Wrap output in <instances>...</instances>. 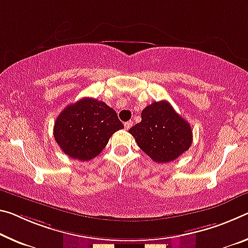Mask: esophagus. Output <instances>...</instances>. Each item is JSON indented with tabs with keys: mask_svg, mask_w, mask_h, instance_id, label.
Returning a JSON list of instances; mask_svg holds the SVG:
<instances>
[{
	"mask_svg": "<svg viewBox=\"0 0 248 248\" xmlns=\"http://www.w3.org/2000/svg\"><path fill=\"white\" fill-rule=\"evenodd\" d=\"M132 124H133L132 121H127V123L124 124V129H125V130H129V129L132 127Z\"/></svg>",
	"mask_w": 248,
	"mask_h": 248,
	"instance_id": "1",
	"label": "esophagus"
}]
</instances>
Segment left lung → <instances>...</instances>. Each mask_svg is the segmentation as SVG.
I'll return each mask as SVG.
<instances>
[{"instance_id":"1","label":"left lung","mask_w":248,"mask_h":248,"mask_svg":"<svg viewBox=\"0 0 248 248\" xmlns=\"http://www.w3.org/2000/svg\"><path fill=\"white\" fill-rule=\"evenodd\" d=\"M140 149L158 163L173 161L190 149L191 125L167 100L155 101L141 112V123L130 128Z\"/></svg>"}]
</instances>
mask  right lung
<instances>
[{
	"label": "right lung",
	"instance_id": "1",
	"mask_svg": "<svg viewBox=\"0 0 248 248\" xmlns=\"http://www.w3.org/2000/svg\"><path fill=\"white\" fill-rule=\"evenodd\" d=\"M123 128L117 112L104 101L82 98L57 117L54 138L70 158L88 161L99 155L110 137Z\"/></svg>",
	"mask_w": 248,
	"mask_h": 248
}]
</instances>
